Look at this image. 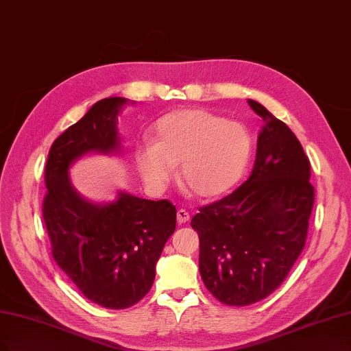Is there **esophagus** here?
<instances>
[{"mask_svg":"<svg viewBox=\"0 0 351 351\" xmlns=\"http://www.w3.org/2000/svg\"><path fill=\"white\" fill-rule=\"evenodd\" d=\"M189 219H190V215H189V212L186 209L177 210V221H178V223H186V222H189Z\"/></svg>","mask_w":351,"mask_h":351,"instance_id":"obj_1","label":"esophagus"}]
</instances>
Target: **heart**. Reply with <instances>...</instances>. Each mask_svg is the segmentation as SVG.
Returning <instances> with one entry per match:
<instances>
[{"label": "heart", "instance_id": "obj_1", "mask_svg": "<svg viewBox=\"0 0 351 351\" xmlns=\"http://www.w3.org/2000/svg\"><path fill=\"white\" fill-rule=\"evenodd\" d=\"M252 138L239 122L202 108H184L162 116L152 142L136 149L145 181L161 186L180 164V180L196 196L212 199L232 189L245 173Z\"/></svg>", "mask_w": 351, "mask_h": 351}]
</instances>
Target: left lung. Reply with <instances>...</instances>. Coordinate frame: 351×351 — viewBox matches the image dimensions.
<instances>
[{"label":"left lung","instance_id":"obj_1","mask_svg":"<svg viewBox=\"0 0 351 351\" xmlns=\"http://www.w3.org/2000/svg\"><path fill=\"white\" fill-rule=\"evenodd\" d=\"M248 104L264 122L252 173L191 219L203 283L231 306L256 304L282 285L305 247L315 200L309 160L293 132L260 103Z\"/></svg>","mask_w":351,"mask_h":351}]
</instances>
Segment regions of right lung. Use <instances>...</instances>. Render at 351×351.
I'll use <instances>...</instances> for the list:
<instances>
[{
	"instance_id": "1",
	"label": "right lung",
	"mask_w": 351,
	"mask_h": 351,
	"mask_svg": "<svg viewBox=\"0 0 351 351\" xmlns=\"http://www.w3.org/2000/svg\"><path fill=\"white\" fill-rule=\"evenodd\" d=\"M128 100L103 99L52 143L45 168L43 221L52 256L80 292L108 309H126L149 292L155 264L176 229L170 200H147L120 191L94 204L69 180V167L91 151L120 148L117 114Z\"/></svg>"
}]
</instances>
